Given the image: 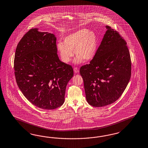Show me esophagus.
Segmentation results:
<instances>
[{"instance_id": "esophagus-1", "label": "esophagus", "mask_w": 148, "mask_h": 148, "mask_svg": "<svg viewBox=\"0 0 148 148\" xmlns=\"http://www.w3.org/2000/svg\"><path fill=\"white\" fill-rule=\"evenodd\" d=\"M73 71H74V72L75 73H78V72H79V69L78 68H73Z\"/></svg>"}]
</instances>
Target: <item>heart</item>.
<instances>
[{
	"mask_svg": "<svg viewBox=\"0 0 148 148\" xmlns=\"http://www.w3.org/2000/svg\"><path fill=\"white\" fill-rule=\"evenodd\" d=\"M56 44L57 51L61 60L65 63L71 61L74 55L76 64L90 61L95 57L98 47V40L95 33L87 29H81L69 34Z\"/></svg>",
	"mask_w": 148,
	"mask_h": 148,
	"instance_id": "obj_1",
	"label": "heart"
}]
</instances>
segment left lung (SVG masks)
Here are the masks:
<instances>
[{
	"instance_id": "obj_1",
	"label": "left lung",
	"mask_w": 148,
	"mask_h": 148,
	"mask_svg": "<svg viewBox=\"0 0 148 148\" xmlns=\"http://www.w3.org/2000/svg\"><path fill=\"white\" fill-rule=\"evenodd\" d=\"M106 33L95 57L80 69L87 102L103 107L116 101L131 77V60L127 43L118 32L106 26Z\"/></svg>"
}]
</instances>
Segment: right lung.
Returning <instances> with one entry per match:
<instances>
[{"label":"right lung","instance_id":"1","mask_svg":"<svg viewBox=\"0 0 148 148\" xmlns=\"http://www.w3.org/2000/svg\"><path fill=\"white\" fill-rule=\"evenodd\" d=\"M53 34L32 28L16 48L14 69L16 83L32 104L53 110L64 102L66 85L73 76L72 66L57 55Z\"/></svg>","mask_w":148,"mask_h":148}]
</instances>
